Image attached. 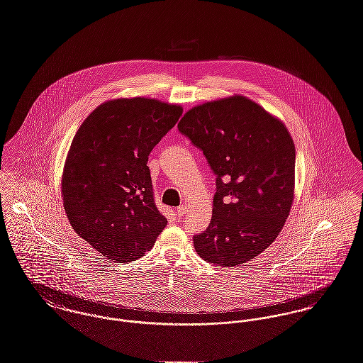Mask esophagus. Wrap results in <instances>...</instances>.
Segmentation results:
<instances>
[{
    "mask_svg": "<svg viewBox=\"0 0 363 363\" xmlns=\"http://www.w3.org/2000/svg\"><path fill=\"white\" fill-rule=\"evenodd\" d=\"M186 212H187V206H186V205H180V206L176 209V213H177V216H179V218L184 216V215H186Z\"/></svg>",
    "mask_w": 363,
    "mask_h": 363,
    "instance_id": "obj_1",
    "label": "esophagus"
}]
</instances>
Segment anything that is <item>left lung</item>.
<instances>
[{
    "label": "left lung",
    "mask_w": 363,
    "mask_h": 363,
    "mask_svg": "<svg viewBox=\"0 0 363 363\" xmlns=\"http://www.w3.org/2000/svg\"><path fill=\"white\" fill-rule=\"evenodd\" d=\"M177 128L216 176L211 223L193 237L198 255L225 267L248 262L274 241L291 209L296 147L290 133L242 96L198 105Z\"/></svg>",
    "instance_id": "8db88e82"
}]
</instances>
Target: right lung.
I'll return each mask as SVG.
<instances>
[{
    "mask_svg": "<svg viewBox=\"0 0 363 363\" xmlns=\"http://www.w3.org/2000/svg\"><path fill=\"white\" fill-rule=\"evenodd\" d=\"M182 112L158 99H112L74 134L62 176L66 215L73 230L113 262L141 258L165 229L147 162Z\"/></svg>",
    "mask_w": 363,
    "mask_h": 363,
    "instance_id": "1",
    "label": "right lung"
}]
</instances>
